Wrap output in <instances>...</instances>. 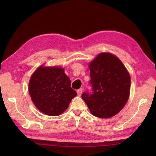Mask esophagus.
Instances as JSON below:
<instances>
[{
    "instance_id": "obj_1",
    "label": "esophagus",
    "mask_w": 156,
    "mask_h": 156,
    "mask_svg": "<svg viewBox=\"0 0 156 156\" xmlns=\"http://www.w3.org/2000/svg\"><path fill=\"white\" fill-rule=\"evenodd\" d=\"M77 93L79 96H81L82 93H83V89H82V88H80V89L77 90Z\"/></svg>"
}]
</instances>
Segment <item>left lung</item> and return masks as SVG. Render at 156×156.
I'll return each mask as SVG.
<instances>
[{
    "label": "left lung",
    "mask_w": 156,
    "mask_h": 156,
    "mask_svg": "<svg viewBox=\"0 0 156 156\" xmlns=\"http://www.w3.org/2000/svg\"><path fill=\"white\" fill-rule=\"evenodd\" d=\"M92 92L82 94L92 114L108 119L119 113L129 96V73L121 60L109 53H101L89 64Z\"/></svg>",
    "instance_id": "obj_1"
}]
</instances>
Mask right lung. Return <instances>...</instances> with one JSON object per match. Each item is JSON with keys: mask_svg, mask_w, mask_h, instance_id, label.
<instances>
[{"mask_svg": "<svg viewBox=\"0 0 156 156\" xmlns=\"http://www.w3.org/2000/svg\"><path fill=\"white\" fill-rule=\"evenodd\" d=\"M29 90L35 106L44 114L53 116L62 114L77 95L60 67L41 66L37 68L30 79Z\"/></svg>", "mask_w": 156, "mask_h": 156, "instance_id": "1", "label": "right lung"}]
</instances>
